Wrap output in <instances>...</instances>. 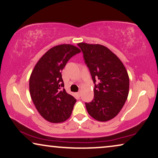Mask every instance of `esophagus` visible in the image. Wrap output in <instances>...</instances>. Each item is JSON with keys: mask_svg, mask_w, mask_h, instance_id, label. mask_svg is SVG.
<instances>
[{"mask_svg": "<svg viewBox=\"0 0 158 158\" xmlns=\"http://www.w3.org/2000/svg\"><path fill=\"white\" fill-rule=\"evenodd\" d=\"M77 95L78 96V97H80V96H81V92H78V93H77Z\"/></svg>", "mask_w": 158, "mask_h": 158, "instance_id": "obj_1", "label": "esophagus"}]
</instances>
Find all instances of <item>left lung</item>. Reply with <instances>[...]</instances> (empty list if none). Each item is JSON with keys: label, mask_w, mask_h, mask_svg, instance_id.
Wrapping results in <instances>:
<instances>
[{"label": "left lung", "mask_w": 158, "mask_h": 158, "mask_svg": "<svg viewBox=\"0 0 158 158\" xmlns=\"http://www.w3.org/2000/svg\"><path fill=\"white\" fill-rule=\"evenodd\" d=\"M85 63L95 83L94 98L85 103L91 117L100 122L110 120L120 113L129 93V76L120 58L100 44L79 43Z\"/></svg>", "instance_id": "8db88e82"}]
</instances>
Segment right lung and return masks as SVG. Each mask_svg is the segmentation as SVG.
Returning <instances> with one entry per match:
<instances>
[{
	"label": "right lung",
	"mask_w": 158,
	"mask_h": 158,
	"mask_svg": "<svg viewBox=\"0 0 158 158\" xmlns=\"http://www.w3.org/2000/svg\"><path fill=\"white\" fill-rule=\"evenodd\" d=\"M78 52L81 50L73 45H56L41 57L31 73V99L40 115L50 123H62L71 115L76 100L62 89L61 72L68 60Z\"/></svg>",
	"instance_id": "right-lung-1"
}]
</instances>
